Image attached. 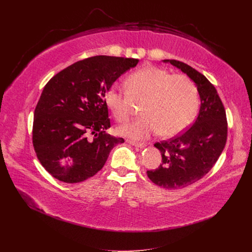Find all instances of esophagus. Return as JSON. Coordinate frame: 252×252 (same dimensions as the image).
<instances>
[{"instance_id":"esophagus-1","label":"esophagus","mask_w":252,"mask_h":252,"mask_svg":"<svg viewBox=\"0 0 252 252\" xmlns=\"http://www.w3.org/2000/svg\"><path fill=\"white\" fill-rule=\"evenodd\" d=\"M126 143H128V144H130V145H133V146H135V147H137V148H144V147H145V144H144V143H138V142L129 141V140H127Z\"/></svg>"}]
</instances>
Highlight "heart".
Wrapping results in <instances>:
<instances>
[{
    "label": "heart",
    "instance_id": "heart-1",
    "mask_svg": "<svg viewBox=\"0 0 252 252\" xmlns=\"http://www.w3.org/2000/svg\"><path fill=\"white\" fill-rule=\"evenodd\" d=\"M127 91L111 87L105 104L118 122H126L135 103H143L142 117L118 126L119 135L142 140L152 135L173 137L186 128L196 116L198 92L184 74H171L157 66L145 67L126 79Z\"/></svg>",
    "mask_w": 252,
    "mask_h": 252
}]
</instances>
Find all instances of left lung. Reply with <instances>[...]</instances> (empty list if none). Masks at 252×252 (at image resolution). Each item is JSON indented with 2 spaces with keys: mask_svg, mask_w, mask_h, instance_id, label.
Here are the masks:
<instances>
[{
  "mask_svg": "<svg viewBox=\"0 0 252 252\" xmlns=\"http://www.w3.org/2000/svg\"><path fill=\"white\" fill-rule=\"evenodd\" d=\"M186 73L196 85L200 97V109L193 126L182 135L155 143L162 161L148 178L168 190L182 189L203 178L213 168L227 141L226 110L217 89L208 79L188 64L178 60H162Z\"/></svg>",
  "mask_w": 252,
  "mask_h": 252,
  "instance_id": "8db88e82",
  "label": "left lung"
}]
</instances>
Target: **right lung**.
I'll use <instances>...</instances> for the list:
<instances>
[{"label": "right lung", "instance_id": "1", "mask_svg": "<svg viewBox=\"0 0 252 252\" xmlns=\"http://www.w3.org/2000/svg\"><path fill=\"white\" fill-rule=\"evenodd\" d=\"M138 62L91 57L71 64L47 83L33 113L32 143L39 162L55 179L74 184L95 176L113 147L125 142L106 133L110 119L105 94Z\"/></svg>", "mask_w": 252, "mask_h": 252}]
</instances>
